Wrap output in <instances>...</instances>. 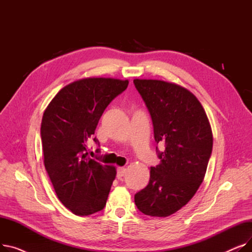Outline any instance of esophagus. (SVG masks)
Masks as SVG:
<instances>
[{
    "mask_svg": "<svg viewBox=\"0 0 252 252\" xmlns=\"http://www.w3.org/2000/svg\"><path fill=\"white\" fill-rule=\"evenodd\" d=\"M126 173V167H118L117 168V178L122 179Z\"/></svg>",
    "mask_w": 252,
    "mask_h": 252,
    "instance_id": "1",
    "label": "esophagus"
}]
</instances>
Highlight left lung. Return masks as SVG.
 I'll return each instance as SVG.
<instances>
[{"label": "left lung", "mask_w": 252, "mask_h": 252, "mask_svg": "<svg viewBox=\"0 0 252 252\" xmlns=\"http://www.w3.org/2000/svg\"><path fill=\"white\" fill-rule=\"evenodd\" d=\"M150 112L160 163L150 167L146 188L135 195L146 216L166 218L186 205L203 182L213 151V130L199 102L177 84L158 79H134ZM157 149V147H156Z\"/></svg>", "instance_id": "8db88e82"}]
</instances>
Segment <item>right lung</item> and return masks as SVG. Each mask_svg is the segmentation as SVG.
I'll return each mask as SVG.
<instances>
[{"label": "right lung", "instance_id": "1", "mask_svg": "<svg viewBox=\"0 0 252 252\" xmlns=\"http://www.w3.org/2000/svg\"><path fill=\"white\" fill-rule=\"evenodd\" d=\"M127 85V79H78L62 88L44 112L45 167L59 200L76 216L93 215L106 205L116 168L90 158L87 144L106 107Z\"/></svg>", "mask_w": 252, "mask_h": 252}]
</instances>
